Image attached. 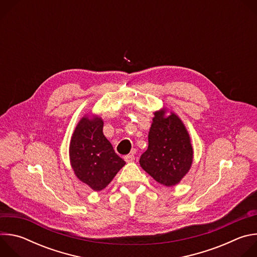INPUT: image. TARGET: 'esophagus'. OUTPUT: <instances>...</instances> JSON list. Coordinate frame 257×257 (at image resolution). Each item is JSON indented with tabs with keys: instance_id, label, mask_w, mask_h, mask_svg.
<instances>
[{
	"instance_id": "obj_1",
	"label": "esophagus",
	"mask_w": 257,
	"mask_h": 257,
	"mask_svg": "<svg viewBox=\"0 0 257 257\" xmlns=\"http://www.w3.org/2000/svg\"><path fill=\"white\" fill-rule=\"evenodd\" d=\"M124 160H125L126 163H132L135 160V158H134L133 155H127V156L124 157Z\"/></svg>"
}]
</instances>
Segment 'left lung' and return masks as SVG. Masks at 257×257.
I'll return each mask as SVG.
<instances>
[{"label": "left lung", "mask_w": 257, "mask_h": 257, "mask_svg": "<svg viewBox=\"0 0 257 257\" xmlns=\"http://www.w3.org/2000/svg\"><path fill=\"white\" fill-rule=\"evenodd\" d=\"M154 115L149 149L141 156L139 164L160 184L172 187L179 184L192 166L191 138L179 116L168 112L166 106Z\"/></svg>", "instance_id": "left-lung-1"}]
</instances>
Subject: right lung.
<instances>
[{
    "mask_svg": "<svg viewBox=\"0 0 257 257\" xmlns=\"http://www.w3.org/2000/svg\"><path fill=\"white\" fill-rule=\"evenodd\" d=\"M103 120L85 114L77 123L69 144V158L75 176L93 191L104 189L125 162L102 133Z\"/></svg>",
    "mask_w": 257,
    "mask_h": 257,
    "instance_id": "right-lung-1",
    "label": "right lung"
}]
</instances>
